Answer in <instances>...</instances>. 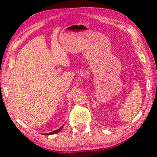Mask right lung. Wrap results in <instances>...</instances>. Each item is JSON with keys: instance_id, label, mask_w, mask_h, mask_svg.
<instances>
[{"instance_id": "add662e5", "label": "right lung", "mask_w": 157, "mask_h": 157, "mask_svg": "<svg viewBox=\"0 0 157 157\" xmlns=\"http://www.w3.org/2000/svg\"><path fill=\"white\" fill-rule=\"evenodd\" d=\"M63 126H64V125L61 126L60 128H59L57 129V130H55V131H52V132H50V133H47V134H45V135H52V134H57V133L60 132V131L62 130V128H63Z\"/></svg>"}]
</instances>
